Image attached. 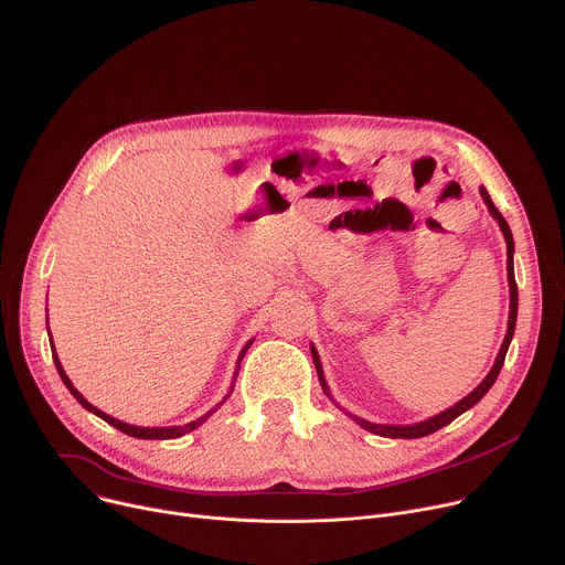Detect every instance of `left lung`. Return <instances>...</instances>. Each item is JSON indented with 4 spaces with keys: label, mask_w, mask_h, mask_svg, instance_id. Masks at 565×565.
<instances>
[{
    "label": "left lung",
    "mask_w": 565,
    "mask_h": 565,
    "mask_svg": "<svg viewBox=\"0 0 565 565\" xmlns=\"http://www.w3.org/2000/svg\"><path fill=\"white\" fill-rule=\"evenodd\" d=\"M480 195H482V200H484V204H487V210H489V214L493 216V221L498 223V227H500V232H502V236H504V243H507V281H509V320H507V333H504V340H502V344H500V351H498V355H495V363H493V367L489 370V374L484 376V381L471 392V394H467L465 398L461 401H457L455 405H450L448 409H444V413H439V415H435V417H430V419H426V422H419V424H409V426H387V424H372V422H367V419H361V417H355V415H351L349 409H344V407H340L338 403H335V398L331 396V390H329V383H327V379H324V370H322V363H320V355H318V349L311 344V353H313V363H316V370H318V379H320V385H322V390H324V394L340 407V409H344V415L347 417H351L358 426L361 428H365V430H370V433H374V435H381V437H390V439H419V437H426V435H433V433H437L439 428H444V426H448L452 419H457L459 415H465L467 409H471L489 390H491V385L495 383V379H498V374H500V370H502V363H504V355H507V349H509V344H511V338H514V329H516V316H519V288H516V277H514V236H511V230H509V225H507V221L502 218V214L495 210V204H493V200H491V195H489V191L484 189V186H480Z\"/></svg>",
    "instance_id": "left-lung-1"
}]
</instances>
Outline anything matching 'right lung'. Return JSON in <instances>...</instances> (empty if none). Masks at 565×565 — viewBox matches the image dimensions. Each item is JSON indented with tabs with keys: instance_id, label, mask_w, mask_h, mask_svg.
Masks as SVG:
<instances>
[{
	"instance_id": "add662e5",
	"label": "right lung",
	"mask_w": 565,
	"mask_h": 565,
	"mask_svg": "<svg viewBox=\"0 0 565 565\" xmlns=\"http://www.w3.org/2000/svg\"><path fill=\"white\" fill-rule=\"evenodd\" d=\"M49 320V318H46ZM49 342H51V355H54V363H56V370H58V374H61V379H63V383H65V387L72 392V396L87 409V413H92V415H96V417H100L104 422H108L110 426H115L117 430H121V433H126V435H130V437H137V439H178V437H182V435H186V433H191V430H195L198 426H202L204 422H207L216 409L230 398V394L234 392V383H236V376H238V367H241V361H243V355H245V351L249 349V344L254 342V338L241 349V353H238V361H236V370H234V381H232V385H230V392L225 394V398L216 405V407H212L210 413H204L202 417H198L195 422H189V424H184V426H164V428H141V426H130V424H124V422H119V419H115V417H110V415H106L104 409H98V407H94L76 387H74V383L70 381V376L65 374V370H63V365H61V361H58V353H56V347H54V340H51V333H49Z\"/></svg>"
}]
</instances>
